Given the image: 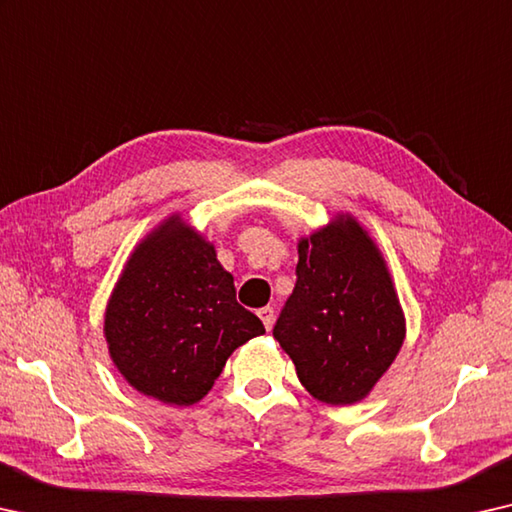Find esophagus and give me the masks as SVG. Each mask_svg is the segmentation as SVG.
Returning a JSON list of instances; mask_svg holds the SVG:
<instances>
[{"mask_svg":"<svg viewBox=\"0 0 512 512\" xmlns=\"http://www.w3.org/2000/svg\"><path fill=\"white\" fill-rule=\"evenodd\" d=\"M258 318L263 320L265 329L270 332L272 325H274V309H272V306H263V309H258Z\"/></svg>","mask_w":512,"mask_h":512,"instance_id":"1","label":"esophagus"}]
</instances>
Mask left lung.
I'll return each mask as SVG.
<instances>
[{
	"label": "left lung",
	"instance_id": "1",
	"mask_svg": "<svg viewBox=\"0 0 512 512\" xmlns=\"http://www.w3.org/2000/svg\"><path fill=\"white\" fill-rule=\"evenodd\" d=\"M297 283L274 325L304 389L327 405L373 391L405 341V313L387 261L352 215L297 242Z\"/></svg>",
	"mask_w": 512,
	"mask_h": 512
}]
</instances>
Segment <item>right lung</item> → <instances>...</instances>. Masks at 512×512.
<instances>
[{
  "instance_id": "add662e5",
  "label": "right lung",
  "mask_w": 512,
  "mask_h": 512,
  "mask_svg": "<svg viewBox=\"0 0 512 512\" xmlns=\"http://www.w3.org/2000/svg\"><path fill=\"white\" fill-rule=\"evenodd\" d=\"M263 322L235 300L233 274L180 215L132 251L105 309L109 357L130 387L164 405H194Z\"/></svg>"
}]
</instances>
